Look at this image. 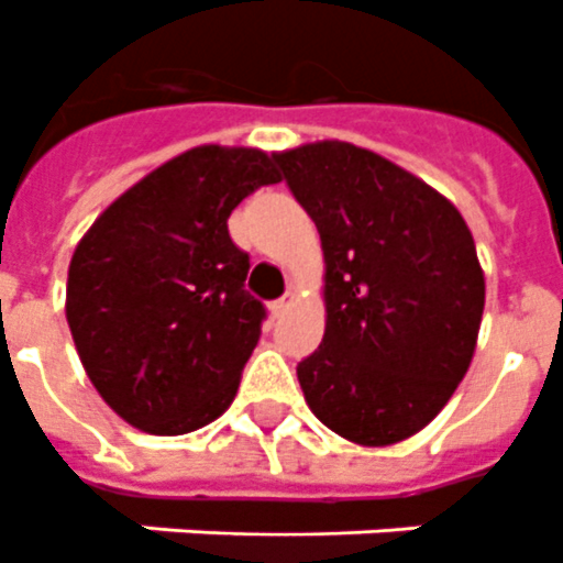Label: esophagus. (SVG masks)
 Segmentation results:
<instances>
[{"label":"esophagus","instance_id":"obj_1","mask_svg":"<svg viewBox=\"0 0 563 563\" xmlns=\"http://www.w3.org/2000/svg\"><path fill=\"white\" fill-rule=\"evenodd\" d=\"M290 305H294V294H285L282 299H276V302L269 305V310H273V317H282Z\"/></svg>","mask_w":563,"mask_h":563}]
</instances>
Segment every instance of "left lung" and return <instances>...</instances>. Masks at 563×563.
Returning <instances> with one entry per match:
<instances>
[{
  "instance_id": "8db88e82",
  "label": "left lung",
  "mask_w": 563,
  "mask_h": 563,
  "mask_svg": "<svg viewBox=\"0 0 563 563\" xmlns=\"http://www.w3.org/2000/svg\"><path fill=\"white\" fill-rule=\"evenodd\" d=\"M322 238L325 334L296 366L310 412L349 442L418 433L465 377L485 278L451 200L349 142L273 154Z\"/></svg>"
}]
</instances>
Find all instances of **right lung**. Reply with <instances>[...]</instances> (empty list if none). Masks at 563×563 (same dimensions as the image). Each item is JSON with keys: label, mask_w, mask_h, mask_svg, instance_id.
I'll return each mask as SVG.
<instances>
[{"label": "right lung", "mask_w": 563, "mask_h": 563, "mask_svg": "<svg viewBox=\"0 0 563 563\" xmlns=\"http://www.w3.org/2000/svg\"><path fill=\"white\" fill-rule=\"evenodd\" d=\"M264 151L191 147L128 188L80 238L66 319L89 380L128 424L183 435L223 412L267 308L227 220L278 183Z\"/></svg>", "instance_id": "add662e5"}]
</instances>
